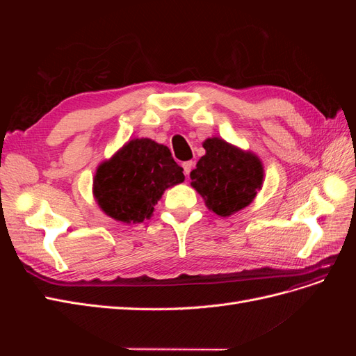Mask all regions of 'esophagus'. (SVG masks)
Segmentation results:
<instances>
[{
    "label": "esophagus",
    "instance_id": "1",
    "mask_svg": "<svg viewBox=\"0 0 356 356\" xmlns=\"http://www.w3.org/2000/svg\"><path fill=\"white\" fill-rule=\"evenodd\" d=\"M193 166H195V163H193L191 160L184 161V163H182V169H184V174H186V177H188V175H190V172H191Z\"/></svg>",
    "mask_w": 356,
    "mask_h": 356
}]
</instances>
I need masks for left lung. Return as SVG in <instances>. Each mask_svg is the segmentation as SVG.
Listing matches in <instances>:
<instances>
[{
    "label": "left lung",
    "mask_w": 356,
    "mask_h": 356,
    "mask_svg": "<svg viewBox=\"0 0 356 356\" xmlns=\"http://www.w3.org/2000/svg\"><path fill=\"white\" fill-rule=\"evenodd\" d=\"M207 149L191 170V186L204 199L207 207L220 217L248 207L263 184L261 161L220 138L203 143Z\"/></svg>",
    "instance_id": "left-lung-1"
}]
</instances>
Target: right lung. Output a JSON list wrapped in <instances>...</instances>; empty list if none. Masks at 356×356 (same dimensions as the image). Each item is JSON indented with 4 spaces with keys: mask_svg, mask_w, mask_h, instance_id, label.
I'll use <instances>...</instances> for the list:
<instances>
[{
    "mask_svg": "<svg viewBox=\"0 0 356 356\" xmlns=\"http://www.w3.org/2000/svg\"><path fill=\"white\" fill-rule=\"evenodd\" d=\"M184 181L169 148L152 139H134L96 170L93 193L102 211L123 222L152 217L163 191Z\"/></svg>",
    "mask_w": 356,
    "mask_h": 356,
    "instance_id": "add662e5",
    "label": "right lung"
}]
</instances>
